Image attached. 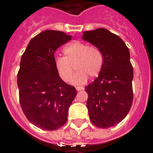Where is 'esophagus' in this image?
<instances>
[{
  "instance_id": "1",
  "label": "esophagus",
  "mask_w": 153,
  "mask_h": 153,
  "mask_svg": "<svg viewBox=\"0 0 153 153\" xmlns=\"http://www.w3.org/2000/svg\"><path fill=\"white\" fill-rule=\"evenodd\" d=\"M76 90H77V91H80V90H83V86H76Z\"/></svg>"
}]
</instances>
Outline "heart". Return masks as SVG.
<instances>
[{"instance_id":"heart-1","label":"heart","mask_w":153,"mask_h":153,"mask_svg":"<svg viewBox=\"0 0 153 153\" xmlns=\"http://www.w3.org/2000/svg\"><path fill=\"white\" fill-rule=\"evenodd\" d=\"M64 56L54 58V67L58 75L65 82H68L74 73L77 72L70 82L74 84H83L89 76L95 77L100 74L103 65L102 53L96 47H89L83 42L76 41L67 44L63 49Z\"/></svg>"}]
</instances>
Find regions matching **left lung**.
Segmentation results:
<instances>
[{
	"instance_id": "left-lung-1",
	"label": "left lung",
	"mask_w": 153,
	"mask_h": 153,
	"mask_svg": "<svg viewBox=\"0 0 153 153\" xmlns=\"http://www.w3.org/2000/svg\"><path fill=\"white\" fill-rule=\"evenodd\" d=\"M82 39L97 47L103 56L98 77L85 87L89 116L96 126L109 128L126 117L132 103L133 69L129 48L105 28L85 31Z\"/></svg>"
}]
</instances>
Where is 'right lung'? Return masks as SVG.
<instances>
[{"mask_svg": "<svg viewBox=\"0 0 153 153\" xmlns=\"http://www.w3.org/2000/svg\"><path fill=\"white\" fill-rule=\"evenodd\" d=\"M72 36L53 30L42 31L29 42L17 74L19 98L30 122L44 130H56L67 120L76 90L66 83L54 67V52Z\"/></svg>", "mask_w": 153, "mask_h": 153, "instance_id": "add662e5", "label": "right lung"}]
</instances>
